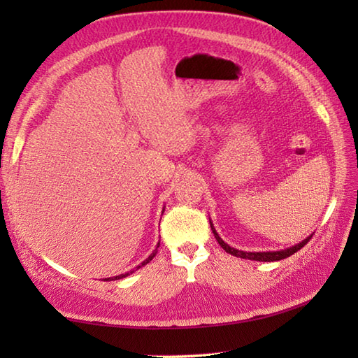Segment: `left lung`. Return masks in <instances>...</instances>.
I'll use <instances>...</instances> for the list:
<instances>
[{
    "label": "left lung",
    "instance_id": "left-lung-1",
    "mask_svg": "<svg viewBox=\"0 0 358 358\" xmlns=\"http://www.w3.org/2000/svg\"><path fill=\"white\" fill-rule=\"evenodd\" d=\"M209 223H210V229H212V232H214L215 238L218 241V245L222 246L227 254H231L234 257L246 258V260H254V262H278V260H283V258L291 257L292 254L296 252V250H300L310 238H313V235H309V237H306L305 240H301L300 243H296V245H294L291 248H286V249H280V250H268V252H245V250L231 248L229 245H227V243H224L223 238L220 237L218 232L215 231V227H214V224H212L210 220H209Z\"/></svg>",
    "mask_w": 358,
    "mask_h": 358
}]
</instances>
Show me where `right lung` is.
I'll return each instance as SVG.
<instances>
[{
	"label": "right lung",
	"mask_w": 358,
	"mask_h": 358,
	"mask_svg": "<svg viewBox=\"0 0 358 358\" xmlns=\"http://www.w3.org/2000/svg\"><path fill=\"white\" fill-rule=\"evenodd\" d=\"M163 212H164V209H163ZM158 246H159V243H158V245H157V249H158ZM157 249L154 250V252H152L148 258H146V260H144L141 264H138V266H136V268L134 269V271H136V269H140V268H143V266L144 264H148L150 260H152V258H154L155 255H157ZM134 271H131V272H126V273H120V275H117V277H110V278H104L106 281H112V280H120V278H124V277H127V275H131V273L134 272Z\"/></svg>",
	"instance_id": "right-lung-1"
}]
</instances>
